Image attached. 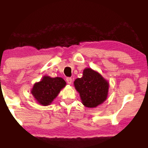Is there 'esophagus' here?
<instances>
[{"mask_svg": "<svg viewBox=\"0 0 148 148\" xmlns=\"http://www.w3.org/2000/svg\"><path fill=\"white\" fill-rule=\"evenodd\" d=\"M66 82H67V84H69V85H71L72 84V82H73V80H72V79L71 78V77H67L66 79Z\"/></svg>", "mask_w": 148, "mask_h": 148, "instance_id": "esophagus-1", "label": "esophagus"}]
</instances>
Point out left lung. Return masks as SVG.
Returning a JSON list of instances; mask_svg holds the SVG:
<instances>
[{"label":"left lung","mask_w":148,"mask_h":148,"mask_svg":"<svg viewBox=\"0 0 148 148\" xmlns=\"http://www.w3.org/2000/svg\"><path fill=\"white\" fill-rule=\"evenodd\" d=\"M74 86L79 94L82 103L88 108H96L108 97V82L91 68L85 69L82 77L75 80Z\"/></svg>","instance_id":"left-lung-1"}]
</instances>
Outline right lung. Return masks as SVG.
I'll use <instances>...</instances> for the list:
<instances>
[{"instance_id": "obj_1", "label": "right lung", "mask_w": 148, "mask_h": 148, "mask_svg": "<svg viewBox=\"0 0 148 148\" xmlns=\"http://www.w3.org/2000/svg\"><path fill=\"white\" fill-rule=\"evenodd\" d=\"M66 84L65 81L61 77L45 75L41 81L34 84L31 94L38 104L44 106H48L57 97Z\"/></svg>"}]
</instances>
